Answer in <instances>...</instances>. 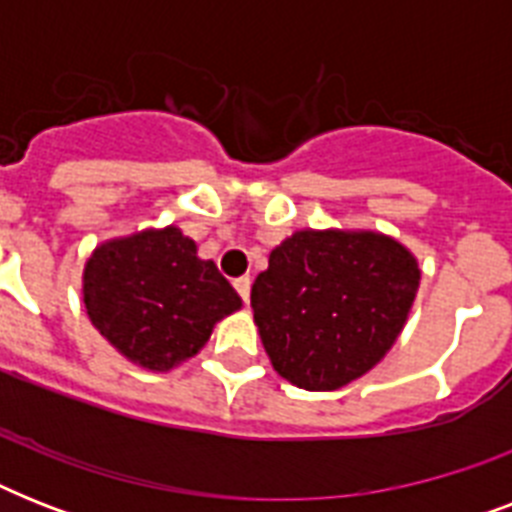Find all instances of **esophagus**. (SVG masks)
<instances>
[{
    "label": "esophagus",
    "mask_w": 512,
    "mask_h": 512,
    "mask_svg": "<svg viewBox=\"0 0 512 512\" xmlns=\"http://www.w3.org/2000/svg\"><path fill=\"white\" fill-rule=\"evenodd\" d=\"M233 287H236V292L241 295V300H244V303H249V289H252V279H249V276H241V279L233 281Z\"/></svg>",
    "instance_id": "1"
}]
</instances>
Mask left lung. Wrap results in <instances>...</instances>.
<instances>
[{"instance_id": "1", "label": "left lung", "mask_w": 512, "mask_h": 512, "mask_svg": "<svg viewBox=\"0 0 512 512\" xmlns=\"http://www.w3.org/2000/svg\"><path fill=\"white\" fill-rule=\"evenodd\" d=\"M420 287L417 257L377 231H295L252 284L273 369L297 388L337 390L380 364Z\"/></svg>"}]
</instances>
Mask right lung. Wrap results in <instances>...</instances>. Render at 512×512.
Instances as JSON below:
<instances>
[{
    "label": "right lung",
    "instance_id": "right-lung-1",
    "mask_svg": "<svg viewBox=\"0 0 512 512\" xmlns=\"http://www.w3.org/2000/svg\"><path fill=\"white\" fill-rule=\"evenodd\" d=\"M84 308L92 327L127 361L170 372L196 356L241 297L180 228H148L103 241L84 265Z\"/></svg>",
    "mask_w": 512,
    "mask_h": 512
}]
</instances>
